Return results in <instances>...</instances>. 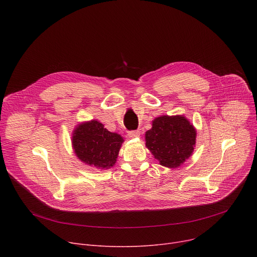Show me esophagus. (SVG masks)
<instances>
[{
    "mask_svg": "<svg viewBox=\"0 0 257 257\" xmlns=\"http://www.w3.org/2000/svg\"><path fill=\"white\" fill-rule=\"evenodd\" d=\"M128 137H129L130 139H138V138L141 137V132L138 131V130H136V131H130V132L128 133Z\"/></svg>",
    "mask_w": 257,
    "mask_h": 257,
    "instance_id": "obj_1",
    "label": "esophagus"
}]
</instances>
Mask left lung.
Here are the masks:
<instances>
[{
  "label": "left lung",
  "mask_w": 257,
  "mask_h": 257,
  "mask_svg": "<svg viewBox=\"0 0 257 257\" xmlns=\"http://www.w3.org/2000/svg\"><path fill=\"white\" fill-rule=\"evenodd\" d=\"M197 131L184 115H161L145 134L146 147L159 165L177 169L193 155Z\"/></svg>",
  "instance_id": "obj_1"
}]
</instances>
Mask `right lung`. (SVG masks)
Returning <instances> with one entry per match:
<instances>
[{
  "label": "right lung",
  "instance_id": "add662e5",
  "mask_svg": "<svg viewBox=\"0 0 257 257\" xmlns=\"http://www.w3.org/2000/svg\"><path fill=\"white\" fill-rule=\"evenodd\" d=\"M123 143L119 134L108 131L97 119L79 123L72 134V147L78 159L99 170L115 165Z\"/></svg>",
  "mask_w": 257,
  "mask_h": 257
}]
</instances>
